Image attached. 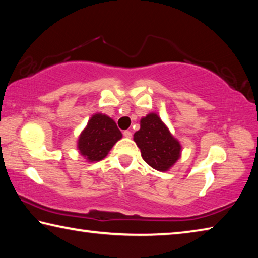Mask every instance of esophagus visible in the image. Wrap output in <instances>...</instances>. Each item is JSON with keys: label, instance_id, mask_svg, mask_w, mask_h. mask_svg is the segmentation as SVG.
<instances>
[{"label": "esophagus", "instance_id": "34e87169", "mask_svg": "<svg viewBox=\"0 0 258 258\" xmlns=\"http://www.w3.org/2000/svg\"><path fill=\"white\" fill-rule=\"evenodd\" d=\"M123 134H124V137L127 138V139L132 138V132H131V131H124Z\"/></svg>", "mask_w": 258, "mask_h": 258}]
</instances>
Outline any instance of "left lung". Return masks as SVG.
I'll list each match as a JSON object with an SVG mask.
<instances>
[{
	"mask_svg": "<svg viewBox=\"0 0 258 258\" xmlns=\"http://www.w3.org/2000/svg\"><path fill=\"white\" fill-rule=\"evenodd\" d=\"M146 163L159 172H167L182 154L180 141L171 133L156 112L148 113L140 120V130L133 135Z\"/></svg>",
	"mask_w": 258,
	"mask_h": 258,
	"instance_id": "8db88e82",
	"label": "left lung"
}]
</instances>
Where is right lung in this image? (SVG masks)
I'll use <instances>...</instances> for the list:
<instances>
[{"label": "right lung", "mask_w": 258, "mask_h": 258, "mask_svg": "<svg viewBox=\"0 0 258 258\" xmlns=\"http://www.w3.org/2000/svg\"><path fill=\"white\" fill-rule=\"evenodd\" d=\"M121 138L123 134L115 120L104 113L95 112L78 137L77 150L87 161L95 163L106 158Z\"/></svg>", "instance_id": "obj_1"}]
</instances>
